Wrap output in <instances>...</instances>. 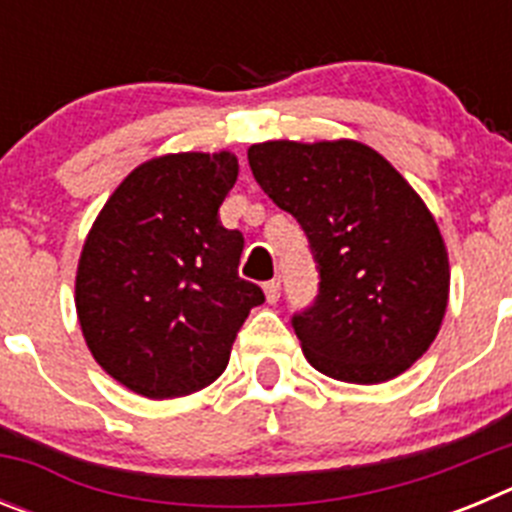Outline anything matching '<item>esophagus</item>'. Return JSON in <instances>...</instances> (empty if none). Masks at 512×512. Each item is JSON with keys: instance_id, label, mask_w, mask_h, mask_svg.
Masks as SVG:
<instances>
[{"instance_id": "1", "label": "esophagus", "mask_w": 512, "mask_h": 512, "mask_svg": "<svg viewBox=\"0 0 512 512\" xmlns=\"http://www.w3.org/2000/svg\"><path fill=\"white\" fill-rule=\"evenodd\" d=\"M264 292H266V300L277 302L279 295H282V282H279V279H269V282L264 284Z\"/></svg>"}]
</instances>
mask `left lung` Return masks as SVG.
<instances>
[{
	"mask_svg": "<svg viewBox=\"0 0 512 512\" xmlns=\"http://www.w3.org/2000/svg\"><path fill=\"white\" fill-rule=\"evenodd\" d=\"M253 179L305 230L318 297L292 315L307 361L379 384L428 351L449 302V256L415 189L356 140L248 148Z\"/></svg>",
	"mask_w": 512,
	"mask_h": 512,
	"instance_id": "left-lung-1",
	"label": "left lung"
}]
</instances>
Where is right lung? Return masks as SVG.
<instances>
[{
  "mask_svg": "<svg viewBox=\"0 0 512 512\" xmlns=\"http://www.w3.org/2000/svg\"><path fill=\"white\" fill-rule=\"evenodd\" d=\"M238 179L233 153H169L133 171L92 225L76 312L104 372L151 400L225 372L259 284L238 277L243 233L220 223Z\"/></svg>",
  "mask_w": 512,
  "mask_h": 512,
  "instance_id": "add662e5",
  "label": "right lung"
}]
</instances>
